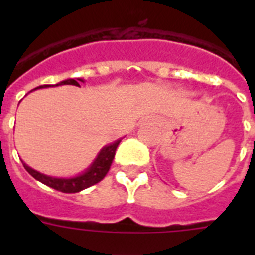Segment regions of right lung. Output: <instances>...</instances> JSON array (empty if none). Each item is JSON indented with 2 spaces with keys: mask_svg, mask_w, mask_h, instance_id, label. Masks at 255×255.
<instances>
[{
  "mask_svg": "<svg viewBox=\"0 0 255 255\" xmlns=\"http://www.w3.org/2000/svg\"><path fill=\"white\" fill-rule=\"evenodd\" d=\"M79 83H84V79H66V80H62V82H60L56 85H76V87H80ZM48 87H51V85H40V87H37L35 89H42V88ZM120 141L121 139H119V140L103 147L100 150V153L97 154L94 161L91 163V166L85 171H83L82 173H79L78 176L74 177L48 176V175H44V173H40L38 171L33 170L24 162H22V164H24L25 170L30 173L31 176L42 182V184H44V185L56 189L58 191H62V193H79V191L84 190V189L94 185L97 182H100L106 176V173L108 172V170L111 167L115 152H116V148L120 144Z\"/></svg>",
  "mask_w": 255,
  "mask_h": 255,
  "instance_id": "right-lung-1",
  "label": "right lung"
}]
</instances>
